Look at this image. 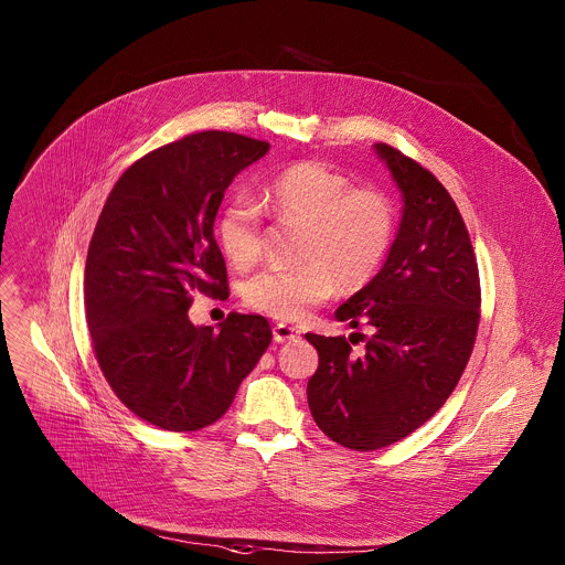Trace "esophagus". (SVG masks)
Returning <instances> with one entry per match:
<instances>
[{"mask_svg":"<svg viewBox=\"0 0 565 565\" xmlns=\"http://www.w3.org/2000/svg\"><path fill=\"white\" fill-rule=\"evenodd\" d=\"M273 338H275V342H279V344H284V342H295V340H299V331H297L295 327H288V324H277V327L273 329Z\"/></svg>","mask_w":565,"mask_h":565,"instance_id":"obj_1","label":"esophagus"}]
</instances>
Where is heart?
I'll use <instances>...</instances> for the list:
<instances>
[{"label":"heart","instance_id":"heart-1","mask_svg":"<svg viewBox=\"0 0 565 565\" xmlns=\"http://www.w3.org/2000/svg\"><path fill=\"white\" fill-rule=\"evenodd\" d=\"M259 203L279 221L303 223L297 268H268L244 288L248 308L281 321H299L338 290L364 288L382 268L395 232L391 201L373 188L317 160L281 170ZM216 236L225 259L246 270L262 257V212L244 194L232 196L218 218Z\"/></svg>","mask_w":565,"mask_h":565}]
</instances>
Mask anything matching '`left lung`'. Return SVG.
Wrapping results in <instances>:
<instances>
[{
	"instance_id": "obj_1",
	"label": "left lung",
	"mask_w": 565,
	"mask_h": 565,
	"mask_svg": "<svg viewBox=\"0 0 565 565\" xmlns=\"http://www.w3.org/2000/svg\"><path fill=\"white\" fill-rule=\"evenodd\" d=\"M375 151L405 205L382 270L335 312L373 333H353L366 342L360 358L347 338L306 333L319 353L306 388L310 414L331 440L355 451L407 438L445 405L480 319L478 264L454 199L414 158L386 142Z\"/></svg>"
}]
</instances>
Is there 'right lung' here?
I'll return each mask as SVG.
<instances>
[{
	"label": "right lung",
	"instance_id": "right-lung-1",
	"mask_svg": "<svg viewBox=\"0 0 565 565\" xmlns=\"http://www.w3.org/2000/svg\"><path fill=\"white\" fill-rule=\"evenodd\" d=\"M268 149L232 131L190 134L136 160L100 212L85 268L92 347L118 399L153 427L214 425L273 340L262 315L230 312L218 331L188 317L194 292L230 295L214 218Z\"/></svg>",
	"mask_w": 565,
	"mask_h": 565
}]
</instances>
